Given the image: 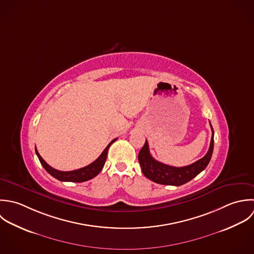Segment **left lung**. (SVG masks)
Wrapping results in <instances>:
<instances>
[{
    "mask_svg": "<svg viewBox=\"0 0 254 254\" xmlns=\"http://www.w3.org/2000/svg\"><path fill=\"white\" fill-rule=\"evenodd\" d=\"M211 129H212V138H211V143H210V147L207 154L202 159L198 160L192 165L181 167V168L171 167L156 161L150 154L149 144L146 140L144 147L141 149L138 155V160L144 175L156 183L164 184V185H174V186H180L190 181L191 179H193L202 170L206 169V167L208 166L212 158L213 149H214V130L212 125H211Z\"/></svg>",
    "mask_w": 254,
    "mask_h": 254,
    "instance_id": "obj_1",
    "label": "left lung"
}]
</instances>
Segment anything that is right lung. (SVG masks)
Segmentation results:
<instances>
[{
  "instance_id": "1",
  "label": "right lung",
  "mask_w": 254,
  "mask_h": 254,
  "mask_svg": "<svg viewBox=\"0 0 254 254\" xmlns=\"http://www.w3.org/2000/svg\"><path fill=\"white\" fill-rule=\"evenodd\" d=\"M117 140L114 139L112 140L108 145L107 147L103 150V152L101 153V155L93 162L91 163L90 165L86 166L85 168H82V169H76V170H72V171H61V170H57V169H53L51 168L42 158L41 156L39 155L38 151L36 150V147H35V153L42 165V167L45 169V170L51 174L53 177H55L56 179L60 180V181H70V182H84L86 180H89L93 177H95L103 168L104 164H105V161H106V158H107V152H108V149L109 147L111 146L112 143H114L115 141Z\"/></svg>"
}]
</instances>
